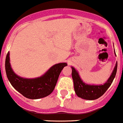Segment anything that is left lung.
Here are the masks:
<instances>
[{
  "mask_svg": "<svg viewBox=\"0 0 123 123\" xmlns=\"http://www.w3.org/2000/svg\"><path fill=\"white\" fill-rule=\"evenodd\" d=\"M118 63H116L114 70L111 74L109 79L104 85L95 86L86 84L81 80L78 71L73 68H72V78L73 79L74 88L76 95L79 97L85 100H95L98 98L105 94L109 87L110 86L117 71Z\"/></svg>",
  "mask_w": 123,
  "mask_h": 123,
  "instance_id": "obj_1",
  "label": "left lung"
}]
</instances>
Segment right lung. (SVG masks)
Instances as JSON below:
<instances>
[{"label":"right lung","mask_w":123,"mask_h":123,"mask_svg":"<svg viewBox=\"0 0 123 123\" xmlns=\"http://www.w3.org/2000/svg\"><path fill=\"white\" fill-rule=\"evenodd\" d=\"M66 66V63L56 64L40 78L26 79L18 76L13 71L9 52L5 59V71L10 82L18 92L30 99H38L50 95L54 90L61 71Z\"/></svg>","instance_id":"1"}]
</instances>
